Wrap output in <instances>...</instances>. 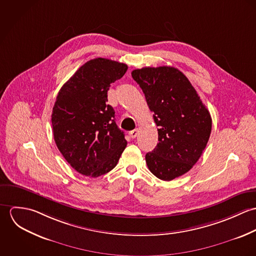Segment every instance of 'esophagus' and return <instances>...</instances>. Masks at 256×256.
<instances>
[{
  "mask_svg": "<svg viewBox=\"0 0 256 256\" xmlns=\"http://www.w3.org/2000/svg\"><path fill=\"white\" fill-rule=\"evenodd\" d=\"M138 133H139V130H138V129H134V130H132V131L129 132V136H130L132 139H134V138L137 137Z\"/></svg>",
  "mask_w": 256,
  "mask_h": 256,
  "instance_id": "34e87169",
  "label": "esophagus"
}]
</instances>
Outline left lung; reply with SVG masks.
Segmentation results:
<instances>
[{
	"label": "left lung",
	"mask_w": 256,
	"mask_h": 256,
	"mask_svg": "<svg viewBox=\"0 0 256 256\" xmlns=\"http://www.w3.org/2000/svg\"><path fill=\"white\" fill-rule=\"evenodd\" d=\"M131 74L158 126V143L146 152V166L158 178L172 180L189 172L206 148L212 130L210 112L176 68L145 67Z\"/></svg>",
	"instance_id": "8db88e82"
}]
</instances>
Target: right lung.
Returning a JSON list of instances; mask_svg holds the SVG:
<instances>
[{"label": "right lung", "instance_id": "add662e5", "mask_svg": "<svg viewBox=\"0 0 256 256\" xmlns=\"http://www.w3.org/2000/svg\"><path fill=\"white\" fill-rule=\"evenodd\" d=\"M126 64L106 58L88 61L58 92L52 127L55 143L78 174L98 178L113 170L127 141L108 104L110 84L126 73Z\"/></svg>", "mask_w": 256, "mask_h": 256}]
</instances>
